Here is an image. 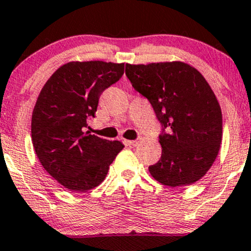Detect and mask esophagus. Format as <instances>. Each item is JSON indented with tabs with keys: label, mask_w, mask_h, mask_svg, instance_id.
Returning a JSON list of instances; mask_svg holds the SVG:
<instances>
[{
	"label": "esophagus",
	"mask_w": 251,
	"mask_h": 251,
	"mask_svg": "<svg viewBox=\"0 0 251 251\" xmlns=\"http://www.w3.org/2000/svg\"><path fill=\"white\" fill-rule=\"evenodd\" d=\"M140 141H141V138H137L135 139V140H127L126 141V144L128 145V146H138L139 144H140Z\"/></svg>",
	"instance_id": "34e87169"
}]
</instances>
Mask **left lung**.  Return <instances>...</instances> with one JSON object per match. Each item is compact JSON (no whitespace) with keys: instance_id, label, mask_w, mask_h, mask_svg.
Returning <instances> with one entry per match:
<instances>
[{"instance_id":"left-lung-1","label":"left lung","mask_w":251,"mask_h":251,"mask_svg":"<svg viewBox=\"0 0 251 251\" xmlns=\"http://www.w3.org/2000/svg\"><path fill=\"white\" fill-rule=\"evenodd\" d=\"M134 90L149 99L161 133V158L149 167L160 183L196 182L212 167L222 140V113L203 76L182 62L126 64Z\"/></svg>"}]
</instances>
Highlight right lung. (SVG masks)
<instances>
[{"instance_id": "add662e5", "label": "right lung", "mask_w": 251, "mask_h": 251, "mask_svg": "<svg viewBox=\"0 0 251 251\" xmlns=\"http://www.w3.org/2000/svg\"><path fill=\"white\" fill-rule=\"evenodd\" d=\"M124 75V63L70 62L48 79L31 118V140L45 171L65 188L86 192L104 181L124 149L84 132L99 97Z\"/></svg>"}]
</instances>
